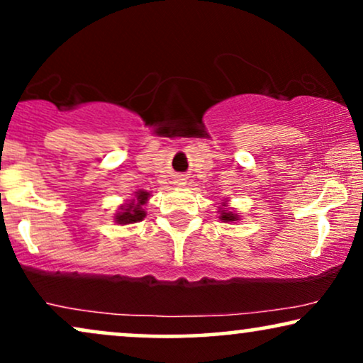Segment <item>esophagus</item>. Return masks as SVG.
<instances>
[{"instance_id": "obj_1", "label": "esophagus", "mask_w": 363, "mask_h": 363, "mask_svg": "<svg viewBox=\"0 0 363 363\" xmlns=\"http://www.w3.org/2000/svg\"><path fill=\"white\" fill-rule=\"evenodd\" d=\"M176 184L177 186H184L186 184V179L184 177H177L176 179Z\"/></svg>"}]
</instances>
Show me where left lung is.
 Wrapping results in <instances>:
<instances>
[{"label": "left lung", "instance_id": "obj_1", "mask_svg": "<svg viewBox=\"0 0 363 363\" xmlns=\"http://www.w3.org/2000/svg\"><path fill=\"white\" fill-rule=\"evenodd\" d=\"M236 218L238 216L236 214H233V213H221V219L223 221H236Z\"/></svg>", "mask_w": 363, "mask_h": 363}]
</instances>
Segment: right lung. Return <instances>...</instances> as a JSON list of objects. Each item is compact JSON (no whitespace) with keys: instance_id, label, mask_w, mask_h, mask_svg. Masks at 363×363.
I'll list each match as a JSON object with an SVG mask.
<instances>
[{"instance_id":"add662e5","label":"right lung","mask_w":363,"mask_h":363,"mask_svg":"<svg viewBox=\"0 0 363 363\" xmlns=\"http://www.w3.org/2000/svg\"><path fill=\"white\" fill-rule=\"evenodd\" d=\"M149 192L139 191L137 192V199H132V203L125 206V209H122L121 213L116 216V221L118 224H132L139 223L145 218V211L142 209V206L147 201Z\"/></svg>"}]
</instances>
